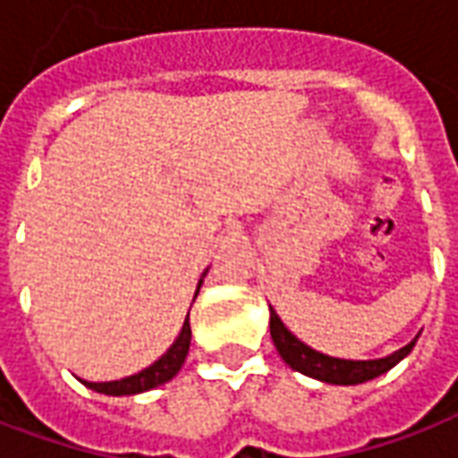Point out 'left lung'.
<instances>
[{"instance_id": "left-lung-1", "label": "left lung", "mask_w": 458, "mask_h": 458, "mask_svg": "<svg viewBox=\"0 0 458 458\" xmlns=\"http://www.w3.org/2000/svg\"><path fill=\"white\" fill-rule=\"evenodd\" d=\"M270 336H273V344L278 349L280 359L288 363L293 370H300V373H305L310 378L332 383V386H359V383L378 378L383 373H388L393 366H398L407 353L412 352V346H415L420 335L407 346L388 353V356H383V359H369V361L336 359V356H327V353L307 346L305 342H300L298 336L283 325V319L276 315V310L270 307Z\"/></svg>"}]
</instances>
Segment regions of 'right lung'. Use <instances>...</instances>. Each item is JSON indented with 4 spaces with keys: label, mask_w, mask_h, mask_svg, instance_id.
I'll use <instances>...</instances> for the list:
<instances>
[{
    "label": "right lung",
    "mask_w": 458,
    "mask_h": 458,
    "mask_svg": "<svg viewBox=\"0 0 458 458\" xmlns=\"http://www.w3.org/2000/svg\"><path fill=\"white\" fill-rule=\"evenodd\" d=\"M207 270L202 273V278L197 283L195 290V298L199 288H202V280H205ZM190 339H192V329H190V312L185 317V322H182V329H180V335L175 342L170 344V349L163 356H160L158 361H153L148 369L139 370V373H133V376H126L122 380H105V383H92V380H82L88 388H92L95 393H105V395H136V393H146V390L158 388L163 383H168L173 380V376H178V370L182 369V363H185V356L190 352Z\"/></svg>",
    "instance_id": "1"
}]
</instances>
